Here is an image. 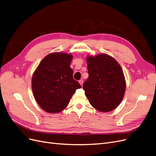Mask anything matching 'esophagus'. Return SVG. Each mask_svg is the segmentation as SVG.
Returning <instances> with one entry per match:
<instances>
[{"instance_id": "1", "label": "esophagus", "mask_w": 156, "mask_h": 156, "mask_svg": "<svg viewBox=\"0 0 156 156\" xmlns=\"http://www.w3.org/2000/svg\"><path fill=\"white\" fill-rule=\"evenodd\" d=\"M79 83H80V84L81 85V86H82V85H83V80H80V81H79Z\"/></svg>"}]
</instances>
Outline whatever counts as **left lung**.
Segmentation results:
<instances>
[{
    "label": "left lung",
    "mask_w": 156,
    "mask_h": 156,
    "mask_svg": "<svg viewBox=\"0 0 156 156\" xmlns=\"http://www.w3.org/2000/svg\"><path fill=\"white\" fill-rule=\"evenodd\" d=\"M86 61L89 77L83 85L85 96L97 111H113L122 102L126 91L121 67L107 54L88 56Z\"/></svg>",
    "instance_id": "obj_1"
}]
</instances>
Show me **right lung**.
I'll list each match as a JSON object with an SVG mask.
<instances>
[{
	"label": "right lung",
	"instance_id": "right-lung-1",
	"mask_svg": "<svg viewBox=\"0 0 156 156\" xmlns=\"http://www.w3.org/2000/svg\"><path fill=\"white\" fill-rule=\"evenodd\" d=\"M73 55L52 52L45 56L33 73L32 89L35 100L49 113L61 112L67 108L73 94L81 88L73 77L70 67Z\"/></svg>",
	"mask_w": 156,
	"mask_h": 156
}]
</instances>
